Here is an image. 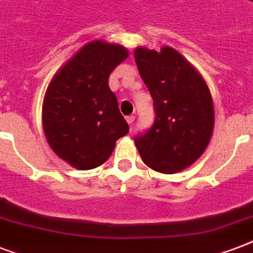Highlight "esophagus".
Masks as SVG:
<instances>
[{
  "instance_id": "1",
  "label": "esophagus",
  "mask_w": 253,
  "mask_h": 253,
  "mask_svg": "<svg viewBox=\"0 0 253 253\" xmlns=\"http://www.w3.org/2000/svg\"><path fill=\"white\" fill-rule=\"evenodd\" d=\"M126 121H127V123L130 125V126H132V125H134V121H135V115H128V117H126Z\"/></svg>"
}]
</instances>
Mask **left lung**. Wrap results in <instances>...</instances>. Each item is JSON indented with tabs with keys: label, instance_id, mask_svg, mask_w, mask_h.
Here are the masks:
<instances>
[{
	"label": "left lung",
	"instance_id": "8db88e82",
	"mask_svg": "<svg viewBox=\"0 0 253 253\" xmlns=\"http://www.w3.org/2000/svg\"><path fill=\"white\" fill-rule=\"evenodd\" d=\"M135 63L154 99V125L134 142L146 166L172 174L192 166L210 142L214 106L200 73L170 47L135 49Z\"/></svg>",
	"mask_w": 253,
	"mask_h": 253
}]
</instances>
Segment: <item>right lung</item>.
Returning a JSON list of instances; mask_svg holds the SVG:
<instances>
[{"instance_id": "obj_1", "label": "right lung", "mask_w": 253, "mask_h": 253, "mask_svg": "<svg viewBox=\"0 0 253 253\" xmlns=\"http://www.w3.org/2000/svg\"><path fill=\"white\" fill-rule=\"evenodd\" d=\"M122 45L91 42L53 77L43 102V128L55 154L81 170L110 158L128 125L109 87L110 73L127 57Z\"/></svg>"}]
</instances>
